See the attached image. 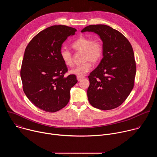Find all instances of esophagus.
Segmentation results:
<instances>
[{"label":"esophagus","instance_id":"obj_1","mask_svg":"<svg viewBox=\"0 0 157 157\" xmlns=\"http://www.w3.org/2000/svg\"><path fill=\"white\" fill-rule=\"evenodd\" d=\"M76 78H77L78 81H81V79H83V77H82V76H77V77H76Z\"/></svg>","mask_w":157,"mask_h":157}]
</instances>
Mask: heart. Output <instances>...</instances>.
<instances>
[{"instance_id": "b5f03b06", "label": "heart", "mask_w": 157, "mask_h": 157, "mask_svg": "<svg viewBox=\"0 0 157 157\" xmlns=\"http://www.w3.org/2000/svg\"><path fill=\"white\" fill-rule=\"evenodd\" d=\"M72 47L78 52L83 53V64L78 66L71 69L70 72L77 76H83L91 70V64L98 62L102 56L103 47L102 43L98 40H92L85 36H80L75 40ZM59 55L64 63L68 66L73 65V59L71 52L67 48H61Z\"/></svg>"}]
</instances>
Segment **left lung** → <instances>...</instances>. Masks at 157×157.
<instances>
[{"instance_id":"obj_1","label":"left lung","mask_w":157,"mask_h":157,"mask_svg":"<svg viewBox=\"0 0 157 157\" xmlns=\"http://www.w3.org/2000/svg\"><path fill=\"white\" fill-rule=\"evenodd\" d=\"M86 32L95 33L103 43V58L88 76V101L97 109H113L125 101L133 87L136 65L133 48L121 32L109 26L89 25L81 30Z\"/></svg>"}]
</instances>
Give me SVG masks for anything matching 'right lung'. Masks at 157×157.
I'll return each mask as SVG.
<instances>
[{
    "instance_id": "right-lung-1",
    "label": "right lung",
    "mask_w": 157,
    "mask_h": 157,
    "mask_svg": "<svg viewBox=\"0 0 157 157\" xmlns=\"http://www.w3.org/2000/svg\"><path fill=\"white\" fill-rule=\"evenodd\" d=\"M76 31L65 25L48 27L35 35L25 50L20 71L24 91L44 111L55 113L65 107L78 82L75 75L64 76L68 68L59 55L62 44Z\"/></svg>"
}]
</instances>
